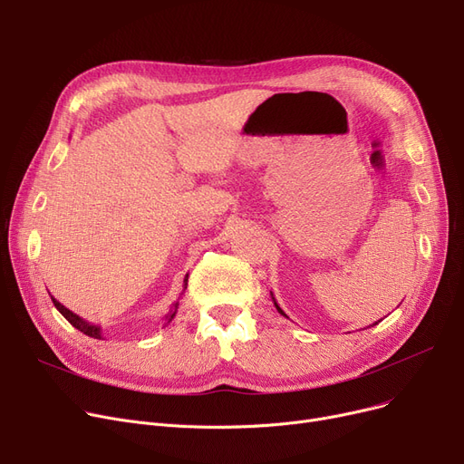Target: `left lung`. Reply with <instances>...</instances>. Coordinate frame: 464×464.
<instances>
[{
    "label": "left lung",
    "mask_w": 464,
    "mask_h": 464,
    "mask_svg": "<svg viewBox=\"0 0 464 464\" xmlns=\"http://www.w3.org/2000/svg\"><path fill=\"white\" fill-rule=\"evenodd\" d=\"M271 295H273V294H271ZM273 303H275V306H276V310H278V312H280V314H282V315H285V312H284V310H282V308H280V306H278V303H276V299H275V297H273ZM285 318H287V315H285ZM378 322H380V320H378ZM378 322H376V324H378ZM376 324H374V325H376Z\"/></svg>",
    "instance_id": "obj_1"
}]
</instances>
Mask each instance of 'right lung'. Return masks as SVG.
<instances>
[{
	"label": "right lung",
	"instance_id": "obj_1",
	"mask_svg": "<svg viewBox=\"0 0 464 464\" xmlns=\"http://www.w3.org/2000/svg\"><path fill=\"white\" fill-rule=\"evenodd\" d=\"M186 287H188V275H186V278H184V291H186ZM53 303H54V306L60 310V314L63 315V318L75 327V329H79L81 333H84V334H88V336H92V338H103V333H102V325H95V324H90V322H86L84 318H81L79 314H75L72 310H69V308H65L60 301H56L54 297H53ZM177 310H179V301L169 308V312L165 314V324H163V327L165 325H169L170 322H173V318H175V314H177Z\"/></svg>",
	"mask_w": 464,
	"mask_h": 464
}]
</instances>
